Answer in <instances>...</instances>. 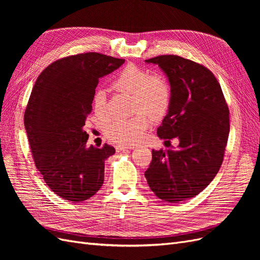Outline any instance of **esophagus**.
Here are the masks:
<instances>
[{
	"instance_id": "esophagus-1",
	"label": "esophagus",
	"mask_w": 260,
	"mask_h": 260,
	"mask_svg": "<svg viewBox=\"0 0 260 260\" xmlns=\"http://www.w3.org/2000/svg\"><path fill=\"white\" fill-rule=\"evenodd\" d=\"M116 151L117 152H121V151H127V149L132 148L131 146H124V145H116Z\"/></svg>"
}]
</instances>
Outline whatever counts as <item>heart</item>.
I'll return each mask as SVG.
<instances>
[{
    "instance_id": "obj_1",
    "label": "heart",
    "mask_w": 260,
    "mask_h": 260,
    "mask_svg": "<svg viewBox=\"0 0 260 260\" xmlns=\"http://www.w3.org/2000/svg\"><path fill=\"white\" fill-rule=\"evenodd\" d=\"M114 88L132 95V108L136 113H144L153 119H158L166 114L171 101V88L161 75L148 76L146 70L136 65L125 66L113 82ZM95 113L106 116V92L98 90L93 96ZM149 125L147 118L140 114L130 119H116L105 128L106 137L118 144L131 145L142 139Z\"/></svg>"
}]
</instances>
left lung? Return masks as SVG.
I'll return each mask as SVG.
<instances>
[{"label":"left lung","instance_id":"left-lung-1","mask_svg":"<svg viewBox=\"0 0 260 260\" xmlns=\"http://www.w3.org/2000/svg\"><path fill=\"white\" fill-rule=\"evenodd\" d=\"M145 62L158 65L171 88L170 105L157 136L165 142L178 138L179 145L153 149L144 176L157 198L179 203L200 194L218 174L230 131L229 108L221 86L206 67L177 55Z\"/></svg>","mask_w":260,"mask_h":260}]
</instances>
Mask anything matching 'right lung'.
<instances>
[{"label": "right lung", "mask_w": 260, "mask_h": 260, "mask_svg": "<svg viewBox=\"0 0 260 260\" xmlns=\"http://www.w3.org/2000/svg\"><path fill=\"white\" fill-rule=\"evenodd\" d=\"M123 62L100 53L73 55L46 67L31 91L23 117L31 153L45 183L64 200L83 202L104 182L115 148L86 145L83 127L99 79Z\"/></svg>", "instance_id": "add662e5"}]
</instances>
